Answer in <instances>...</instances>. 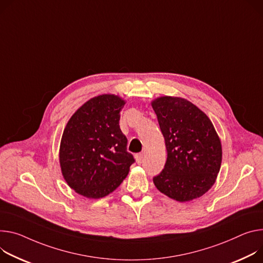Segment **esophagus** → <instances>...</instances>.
Listing matches in <instances>:
<instances>
[{
	"label": "esophagus",
	"instance_id": "1",
	"mask_svg": "<svg viewBox=\"0 0 263 263\" xmlns=\"http://www.w3.org/2000/svg\"><path fill=\"white\" fill-rule=\"evenodd\" d=\"M135 158H136L137 163H141L142 160H144V154H142V153H137L135 155Z\"/></svg>",
	"mask_w": 263,
	"mask_h": 263
}]
</instances>
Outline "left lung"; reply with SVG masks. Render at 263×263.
Instances as JSON below:
<instances>
[{
  "label": "left lung",
  "mask_w": 263,
  "mask_h": 263,
  "mask_svg": "<svg viewBox=\"0 0 263 263\" xmlns=\"http://www.w3.org/2000/svg\"><path fill=\"white\" fill-rule=\"evenodd\" d=\"M164 137L166 160L153 177L164 195L180 202L202 196L216 180L222 150L210 118L191 102L162 97L152 102Z\"/></svg>",
  "instance_id": "obj_1"
}]
</instances>
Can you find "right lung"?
Returning <instances> with one entry per match:
<instances>
[{"label":"right lung","mask_w":263,"mask_h":263,"mask_svg":"<svg viewBox=\"0 0 263 263\" xmlns=\"http://www.w3.org/2000/svg\"><path fill=\"white\" fill-rule=\"evenodd\" d=\"M125 101L104 94L85 103L64 130L60 163L66 182L77 193L101 198L123 182L135 161L119 128Z\"/></svg>","instance_id":"obj_1"}]
</instances>
